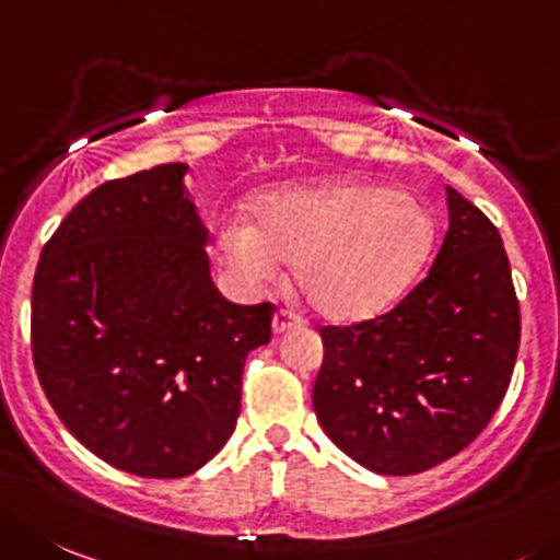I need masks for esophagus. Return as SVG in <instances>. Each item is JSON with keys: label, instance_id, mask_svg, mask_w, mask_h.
I'll return each instance as SVG.
<instances>
[{"label": "esophagus", "instance_id": "34e87169", "mask_svg": "<svg viewBox=\"0 0 560 560\" xmlns=\"http://www.w3.org/2000/svg\"><path fill=\"white\" fill-rule=\"evenodd\" d=\"M298 326H301V317L292 315V312L279 310L273 315V334H284V331H290V328H298Z\"/></svg>", "mask_w": 560, "mask_h": 560}]
</instances>
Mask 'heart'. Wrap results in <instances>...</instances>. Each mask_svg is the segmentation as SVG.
Wrapping results in <instances>:
<instances>
[{
  "label": "heart",
  "instance_id": "obj_1",
  "mask_svg": "<svg viewBox=\"0 0 560 560\" xmlns=\"http://www.w3.org/2000/svg\"><path fill=\"white\" fill-rule=\"evenodd\" d=\"M431 240V215L406 192L323 179L256 196L250 223H221L218 256L248 290L292 262L306 304L351 323L381 315L409 290Z\"/></svg>",
  "mask_w": 560,
  "mask_h": 560
}]
</instances>
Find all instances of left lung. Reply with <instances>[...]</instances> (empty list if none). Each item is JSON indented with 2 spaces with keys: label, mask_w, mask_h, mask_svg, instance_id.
<instances>
[{
  "label": "left lung",
  "mask_w": 560,
  "mask_h": 560,
  "mask_svg": "<svg viewBox=\"0 0 560 560\" xmlns=\"http://www.w3.org/2000/svg\"><path fill=\"white\" fill-rule=\"evenodd\" d=\"M451 226L425 279L386 315L323 326L312 406L334 445L378 475L447 462L489 425L520 351L498 226L447 187Z\"/></svg>",
  "instance_id": "left-lung-1"
}]
</instances>
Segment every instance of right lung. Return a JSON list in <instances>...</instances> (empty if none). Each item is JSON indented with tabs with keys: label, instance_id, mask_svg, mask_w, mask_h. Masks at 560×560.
<instances>
[{
	"label": "right lung",
	"instance_id": "obj_1",
	"mask_svg": "<svg viewBox=\"0 0 560 560\" xmlns=\"http://www.w3.org/2000/svg\"><path fill=\"white\" fill-rule=\"evenodd\" d=\"M185 162L98 185L40 250L35 373L62 425L140 478H185L234 433L243 364L273 304L212 284Z\"/></svg>",
	"mask_w": 560,
	"mask_h": 560
}]
</instances>
